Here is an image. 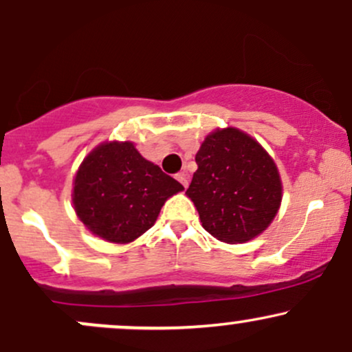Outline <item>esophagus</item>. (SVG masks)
Returning a JSON list of instances; mask_svg holds the SVG:
<instances>
[{"instance_id": "1", "label": "esophagus", "mask_w": 352, "mask_h": 352, "mask_svg": "<svg viewBox=\"0 0 352 352\" xmlns=\"http://www.w3.org/2000/svg\"><path fill=\"white\" fill-rule=\"evenodd\" d=\"M177 180H179L180 184L184 185V187H187V185H188V173L185 170L179 172V173H177Z\"/></svg>"}]
</instances>
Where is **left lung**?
<instances>
[{"label":"left lung","instance_id":"obj_1","mask_svg":"<svg viewBox=\"0 0 352 352\" xmlns=\"http://www.w3.org/2000/svg\"><path fill=\"white\" fill-rule=\"evenodd\" d=\"M187 188L201 225L225 243H245L266 230L281 201L280 173L256 140L228 127L210 134L195 155Z\"/></svg>","mask_w":352,"mask_h":352}]
</instances>
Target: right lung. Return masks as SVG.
I'll return each instance as SVG.
<instances>
[{
    "label": "right lung",
    "mask_w": 352,
    "mask_h": 352,
    "mask_svg": "<svg viewBox=\"0 0 352 352\" xmlns=\"http://www.w3.org/2000/svg\"><path fill=\"white\" fill-rule=\"evenodd\" d=\"M180 190L182 184L145 160L134 144L109 142L84 159L72 201L94 235L129 243L155 223L165 200Z\"/></svg>",
    "instance_id": "obj_1"
}]
</instances>
